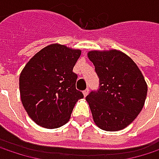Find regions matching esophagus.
<instances>
[{"instance_id":"34e87169","label":"esophagus","mask_w":159,"mask_h":159,"mask_svg":"<svg viewBox=\"0 0 159 159\" xmlns=\"http://www.w3.org/2000/svg\"><path fill=\"white\" fill-rule=\"evenodd\" d=\"M88 93H89V90H88V89H85V90L83 91V94H84V97H86V96L88 95Z\"/></svg>"}]
</instances>
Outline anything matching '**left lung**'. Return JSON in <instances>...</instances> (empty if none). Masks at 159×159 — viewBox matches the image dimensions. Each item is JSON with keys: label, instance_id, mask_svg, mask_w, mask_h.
<instances>
[{"label": "left lung", "instance_id": "1", "mask_svg": "<svg viewBox=\"0 0 159 159\" xmlns=\"http://www.w3.org/2000/svg\"><path fill=\"white\" fill-rule=\"evenodd\" d=\"M99 78V87L86 96L94 121L100 129H124L142 111L147 84L135 62L123 52L92 50L87 53Z\"/></svg>", "mask_w": 159, "mask_h": 159}]
</instances>
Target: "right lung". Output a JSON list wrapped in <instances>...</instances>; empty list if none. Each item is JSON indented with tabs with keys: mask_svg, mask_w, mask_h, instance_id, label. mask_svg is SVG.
<instances>
[{
	"mask_svg": "<svg viewBox=\"0 0 159 159\" xmlns=\"http://www.w3.org/2000/svg\"><path fill=\"white\" fill-rule=\"evenodd\" d=\"M80 49L61 44L48 45L25 64L19 77L22 104L28 116L41 127L59 128L68 122L77 100L74 66Z\"/></svg>",
	"mask_w": 159,
	"mask_h": 159,
	"instance_id": "right-lung-1",
	"label": "right lung"
}]
</instances>
